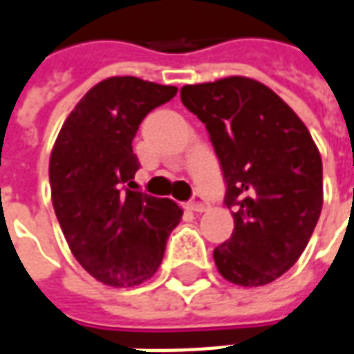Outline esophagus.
<instances>
[{"instance_id":"1","label":"esophagus","mask_w":354,"mask_h":354,"mask_svg":"<svg viewBox=\"0 0 354 354\" xmlns=\"http://www.w3.org/2000/svg\"><path fill=\"white\" fill-rule=\"evenodd\" d=\"M187 207H189V209H191V212L202 213V212H206V209H207V204L204 201H202L201 196H195V201L189 202Z\"/></svg>"}]
</instances>
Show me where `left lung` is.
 <instances>
[{"instance_id":"obj_1","label":"left lung","mask_w":354,"mask_h":354,"mask_svg":"<svg viewBox=\"0 0 354 354\" xmlns=\"http://www.w3.org/2000/svg\"><path fill=\"white\" fill-rule=\"evenodd\" d=\"M183 105L206 126L234 207L230 239L213 250L228 282H273L306 249L323 206V163L303 120L263 83L232 75L185 85Z\"/></svg>"}]
</instances>
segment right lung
Listing matches in <instances>:
<instances>
[{"label":"right lung","instance_id":"add662e5","mask_svg":"<svg viewBox=\"0 0 354 354\" xmlns=\"http://www.w3.org/2000/svg\"><path fill=\"white\" fill-rule=\"evenodd\" d=\"M178 88L131 75L107 77L77 102L50 158L51 202L75 260L115 288L142 284L182 221L171 198L133 191L135 133Z\"/></svg>","mask_w":354,"mask_h":354}]
</instances>
